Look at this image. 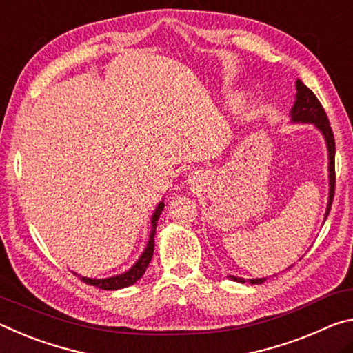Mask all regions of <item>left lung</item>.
<instances>
[{
    "label": "left lung",
    "mask_w": 353,
    "mask_h": 353,
    "mask_svg": "<svg viewBox=\"0 0 353 353\" xmlns=\"http://www.w3.org/2000/svg\"><path fill=\"white\" fill-rule=\"evenodd\" d=\"M296 89H297L296 103H294V108L291 111L292 122L314 123L317 128L322 131V134L327 141L328 159H330V164H328V170H330V195H328V206L325 212V219H327L328 212L332 210V203L334 197V183H336V175H334V136H333L330 122H328L327 114L323 111L321 101L317 100V97L313 94V90H310L300 79H297ZM230 279L239 283H245L244 279H238V276L230 275ZM248 281H250L252 285H261V283L265 281V279H255Z\"/></svg>",
    "instance_id": "8db88e82"
}]
</instances>
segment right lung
I'll return each mask as SVG.
<instances>
[{"label":"right lung","mask_w":353,"mask_h":353,"mask_svg":"<svg viewBox=\"0 0 353 353\" xmlns=\"http://www.w3.org/2000/svg\"><path fill=\"white\" fill-rule=\"evenodd\" d=\"M163 210H164V201H161L152 217V233H150V239H148L145 250H143L142 256L139 258V261L132 265L128 272L115 275V276H109V279H100V280L85 279V276H79V279L84 283H88V285H90V286H97V288H100V290H105V291L122 290V288L134 285V283L141 279L143 274H145L147 265L150 264V261H152L153 250H154V231H156V225H158V219L161 216V212H163Z\"/></svg>","instance_id":"right-lung-1"}]
</instances>
